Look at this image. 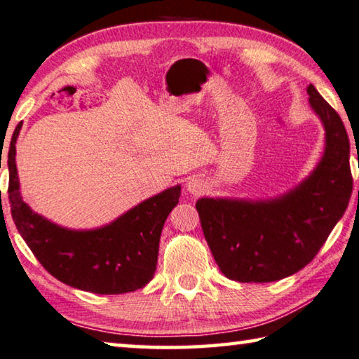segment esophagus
I'll use <instances>...</instances> for the list:
<instances>
[{"label":"esophagus","instance_id":"34e87169","mask_svg":"<svg viewBox=\"0 0 359 359\" xmlns=\"http://www.w3.org/2000/svg\"><path fill=\"white\" fill-rule=\"evenodd\" d=\"M187 190H189L191 195H201V193H204V190H206V184L201 179H190L189 182H187Z\"/></svg>","mask_w":359,"mask_h":359}]
</instances>
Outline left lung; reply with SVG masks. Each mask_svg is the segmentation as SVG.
Returning <instances> with one entry per match:
<instances>
[{
    "label": "left lung",
    "instance_id": "left-lung-1",
    "mask_svg": "<svg viewBox=\"0 0 359 359\" xmlns=\"http://www.w3.org/2000/svg\"><path fill=\"white\" fill-rule=\"evenodd\" d=\"M306 93L326 130L324 155L309 177L275 200L196 201L210 252L233 281L270 283L302 270L348 206L353 190L348 135L339 113L313 84Z\"/></svg>",
    "mask_w": 359,
    "mask_h": 359
}]
</instances>
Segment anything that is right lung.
Segmentation results:
<instances>
[{"label": "right lung", "instance_id": "1", "mask_svg": "<svg viewBox=\"0 0 359 359\" xmlns=\"http://www.w3.org/2000/svg\"><path fill=\"white\" fill-rule=\"evenodd\" d=\"M8 153L9 203L14 224L44 269L68 286L94 294H124L144 287L156 270L159 238L180 185L168 189L97 230H68L41 217L22 200L15 166V140Z\"/></svg>", "mask_w": 359, "mask_h": 359}]
</instances>
